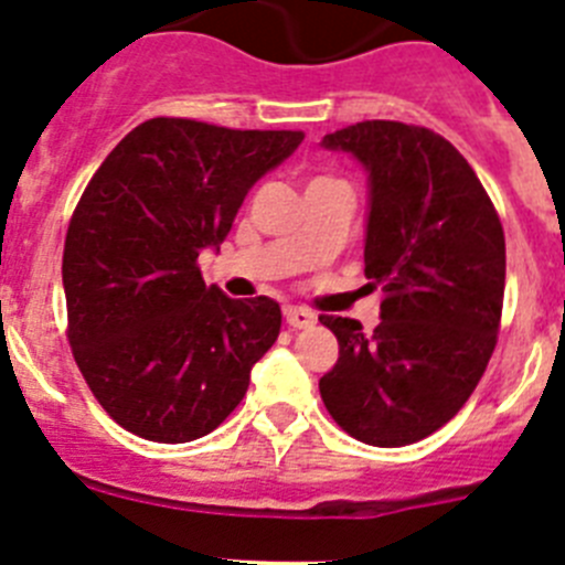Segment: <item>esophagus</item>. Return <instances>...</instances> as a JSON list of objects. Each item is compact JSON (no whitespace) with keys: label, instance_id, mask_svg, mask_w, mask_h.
I'll return each mask as SVG.
<instances>
[{"label":"esophagus","instance_id":"esophagus-1","mask_svg":"<svg viewBox=\"0 0 565 565\" xmlns=\"http://www.w3.org/2000/svg\"><path fill=\"white\" fill-rule=\"evenodd\" d=\"M286 322L291 328H308L317 322V317H313V311H308V308H299V306H288L286 308Z\"/></svg>","mask_w":565,"mask_h":565}]
</instances>
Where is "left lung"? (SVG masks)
<instances>
[{
	"mask_svg": "<svg viewBox=\"0 0 565 565\" xmlns=\"http://www.w3.org/2000/svg\"><path fill=\"white\" fill-rule=\"evenodd\" d=\"M367 172L364 274L382 322L319 317L339 339L319 379L328 413L373 447L422 441L463 407L495 351L507 246L478 174L447 138L362 121L322 138Z\"/></svg>",
	"mask_w": 565,
	"mask_h": 565,
	"instance_id": "obj_1",
	"label": "left lung"
}]
</instances>
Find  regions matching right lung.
<instances>
[{"instance_id":"1","label":"right lung","mask_w":565,"mask_h":565,"mask_svg":"<svg viewBox=\"0 0 565 565\" xmlns=\"http://www.w3.org/2000/svg\"><path fill=\"white\" fill-rule=\"evenodd\" d=\"M302 138L152 118L87 183L62 259L70 344L124 430L194 441L243 402L282 313L268 297L232 299L206 286L198 257L221 252L248 189Z\"/></svg>"}]
</instances>
